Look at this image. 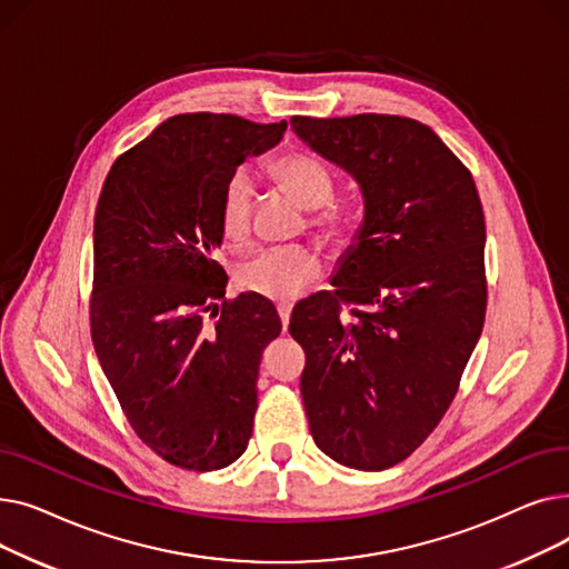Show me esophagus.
<instances>
[{
  "label": "esophagus",
  "mask_w": 569,
  "mask_h": 569,
  "mask_svg": "<svg viewBox=\"0 0 569 569\" xmlns=\"http://www.w3.org/2000/svg\"><path fill=\"white\" fill-rule=\"evenodd\" d=\"M277 311H279V318H281V322H283V330H286V327H288V322H290L292 305H286V302H281V305H277Z\"/></svg>",
  "instance_id": "esophagus-1"
}]
</instances>
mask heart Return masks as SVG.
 Listing matches in <instances>:
<instances>
[{
  "label": "heart",
  "mask_w": 569,
  "mask_h": 569,
  "mask_svg": "<svg viewBox=\"0 0 569 569\" xmlns=\"http://www.w3.org/2000/svg\"><path fill=\"white\" fill-rule=\"evenodd\" d=\"M274 174L286 191L307 209H318L332 200L335 182L327 168L309 154L290 152L272 163ZM256 182L253 174L244 168H237L223 184L221 193V230L230 242H242L251 230ZM313 232L330 247H348L355 239V221L339 212V209H325L311 217ZM322 262L316 249L307 244L269 247L258 251L237 269V286L256 292L274 302H292L305 295L307 288L320 277Z\"/></svg>",
  "instance_id": "b5f03b06"
}]
</instances>
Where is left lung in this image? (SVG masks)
<instances>
[{"label":"left lung","instance_id":"obj_1","mask_svg":"<svg viewBox=\"0 0 569 569\" xmlns=\"http://www.w3.org/2000/svg\"><path fill=\"white\" fill-rule=\"evenodd\" d=\"M365 193L332 292L292 309L300 390L320 450L357 470L408 459L459 392L487 313V226L470 170L399 114L290 119Z\"/></svg>","mask_w":569,"mask_h":569}]
</instances>
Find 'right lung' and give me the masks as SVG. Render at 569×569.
Instances as JSON below:
<instances>
[{"label": "right lung", "mask_w": 569, "mask_h": 569, "mask_svg": "<svg viewBox=\"0 0 569 569\" xmlns=\"http://www.w3.org/2000/svg\"><path fill=\"white\" fill-rule=\"evenodd\" d=\"M286 127L174 114L117 157L99 196L92 343L136 436L177 468H226L253 431L258 367L281 320L256 292L223 300L219 209L226 179Z\"/></svg>", "instance_id": "add662e5"}]
</instances>
